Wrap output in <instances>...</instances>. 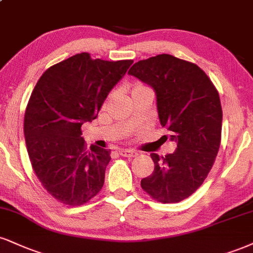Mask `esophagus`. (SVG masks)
<instances>
[{"label": "esophagus", "instance_id": "obj_1", "mask_svg": "<svg viewBox=\"0 0 253 253\" xmlns=\"http://www.w3.org/2000/svg\"><path fill=\"white\" fill-rule=\"evenodd\" d=\"M119 154L123 157H127V158H133L136 156V152L134 151H129V150H121L119 151Z\"/></svg>", "mask_w": 253, "mask_h": 253}]
</instances>
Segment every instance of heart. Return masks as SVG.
Here are the masks:
<instances>
[{
    "label": "heart",
    "mask_w": 253,
    "mask_h": 253,
    "mask_svg": "<svg viewBox=\"0 0 253 253\" xmlns=\"http://www.w3.org/2000/svg\"><path fill=\"white\" fill-rule=\"evenodd\" d=\"M144 90H151V88L147 86V84H142V82H135V84H132V87H130V96L134 95L136 93H140V92H144ZM113 96V94H111L109 97Z\"/></svg>",
    "instance_id": "1"
}]
</instances>
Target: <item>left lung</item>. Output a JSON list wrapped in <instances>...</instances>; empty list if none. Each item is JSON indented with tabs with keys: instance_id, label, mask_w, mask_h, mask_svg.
<instances>
[{
	"instance_id": "obj_1",
	"label": "left lung",
	"mask_w": 253,
	"mask_h": 253,
	"mask_svg": "<svg viewBox=\"0 0 253 253\" xmlns=\"http://www.w3.org/2000/svg\"><path fill=\"white\" fill-rule=\"evenodd\" d=\"M128 74L153 88L161 126L176 142L171 154H151L154 171L141 180L142 190L157 202H181L202 186L220 147L217 88L196 63L169 54L138 61Z\"/></svg>"
}]
</instances>
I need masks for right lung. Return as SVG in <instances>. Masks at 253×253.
<instances>
[{"label":"right lung","mask_w":253,"mask_h":253,"mask_svg":"<svg viewBox=\"0 0 253 253\" xmlns=\"http://www.w3.org/2000/svg\"><path fill=\"white\" fill-rule=\"evenodd\" d=\"M132 63L77 54L49 67L30 95L24 113L30 164L45 191L65 205H84L103 186L111 150L87 148L81 126L97 117Z\"/></svg>","instance_id":"1"}]
</instances>
